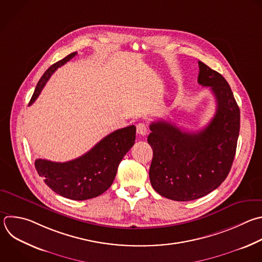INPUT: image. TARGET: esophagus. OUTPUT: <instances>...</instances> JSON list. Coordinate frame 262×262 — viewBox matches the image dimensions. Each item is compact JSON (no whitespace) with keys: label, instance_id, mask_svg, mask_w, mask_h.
I'll return each mask as SVG.
<instances>
[{"label":"esophagus","instance_id":"1","mask_svg":"<svg viewBox=\"0 0 262 262\" xmlns=\"http://www.w3.org/2000/svg\"><path fill=\"white\" fill-rule=\"evenodd\" d=\"M137 133L140 136H146L148 134V127L144 123H139L137 125Z\"/></svg>","mask_w":262,"mask_h":262}]
</instances>
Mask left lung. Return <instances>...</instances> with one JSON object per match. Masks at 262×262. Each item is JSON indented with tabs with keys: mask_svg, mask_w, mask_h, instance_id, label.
I'll return each instance as SVG.
<instances>
[{
	"mask_svg": "<svg viewBox=\"0 0 262 262\" xmlns=\"http://www.w3.org/2000/svg\"><path fill=\"white\" fill-rule=\"evenodd\" d=\"M198 82L210 87L217 109L209 124L196 133L181 130L165 120L150 124L153 150L149 169L152 187L177 202L203 198L226 179L239 133V109L224 77L199 61Z\"/></svg>",
	"mask_w": 262,
	"mask_h": 262,
	"instance_id": "left-lung-1",
	"label": "left lung"
}]
</instances>
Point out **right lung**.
I'll return each instance as SVG.
<instances>
[{
    "label": "right lung",
    "mask_w": 262,
    "mask_h": 262,
    "mask_svg": "<svg viewBox=\"0 0 262 262\" xmlns=\"http://www.w3.org/2000/svg\"><path fill=\"white\" fill-rule=\"evenodd\" d=\"M76 54L77 52L69 54L43 74L29 105L36 101L57 68ZM135 140L136 126L129 125L111 133L89 152L76 159L67 162L36 159L35 166L39 176L43 177L47 186L57 194L74 201L94 199L104 193L112 185L118 165L134 146Z\"/></svg>",
    "instance_id": "obj_1"
}]
</instances>
